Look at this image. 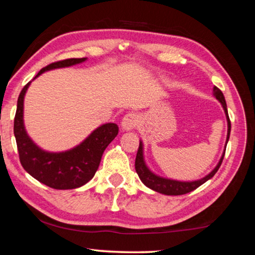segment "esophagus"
<instances>
[{
    "label": "esophagus",
    "mask_w": 255,
    "mask_h": 255,
    "mask_svg": "<svg viewBox=\"0 0 255 255\" xmlns=\"http://www.w3.org/2000/svg\"><path fill=\"white\" fill-rule=\"evenodd\" d=\"M139 124V116L135 112H129L123 118L121 127L124 130H132Z\"/></svg>",
    "instance_id": "obj_1"
}]
</instances>
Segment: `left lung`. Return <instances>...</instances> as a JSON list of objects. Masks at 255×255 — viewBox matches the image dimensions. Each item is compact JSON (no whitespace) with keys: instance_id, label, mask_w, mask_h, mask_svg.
I'll return each instance as SVG.
<instances>
[{"instance_id":"obj_1","label":"left lung","mask_w":255,"mask_h":255,"mask_svg":"<svg viewBox=\"0 0 255 255\" xmlns=\"http://www.w3.org/2000/svg\"><path fill=\"white\" fill-rule=\"evenodd\" d=\"M213 94H215L216 99L221 103V106L225 110L226 117H227L228 134H227V140H226V145H227L228 139H229V135H230V127H232V125H230V120H229V116H228V111H227V104H226V100H225L224 94H222V92L217 86L213 87ZM225 152H226V149H225ZM225 152L221 156L219 163L217 164V167L213 169V170L210 172L208 176H205L204 178L195 180V181H178V180L162 178V177L156 176L151 170H149V169L146 167V164H145V162H144L143 144H142V142H139L138 151H137L136 160H135V169H136L137 175H138V177H139V179L143 181V184L145 186H147L148 188L153 189V191L161 193V194H164V195H183V194L189 193V192L194 191V189H196L197 187H200L202 184H204L205 181H208L210 178H212V177L216 175V172L218 171V169L220 168V165L222 163V160H224Z\"/></svg>"}]
</instances>
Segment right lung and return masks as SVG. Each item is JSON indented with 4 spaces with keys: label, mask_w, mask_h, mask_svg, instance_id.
<instances>
[{
    "label": "right lung",
    "mask_w": 255,
    "mask_h": 255,
    "mask_svg": "<svg viewBox=\"0 0 255 255\" xmlns=\"http://www.w3.org/2000/svg\"><path fill=\"white\" fill-rule=\"evenodd\" d=\"M86 58L66 59L44 67L37 75L56 68L70 67L84 62ZM34 78V79H35ZM30 82L20 92L14 116L13 132L20 163L40 183L54 189H72L88 183L98 170L104 149L118 135L116 124H106L95 129L78 146L66 152L50 153L40 149L29 138L23 126V98Z\"/></svg>",
    "instance_id": "1"
}]
</instances>
